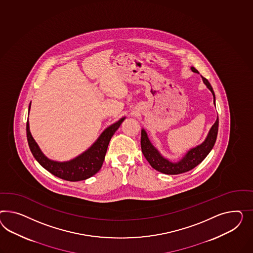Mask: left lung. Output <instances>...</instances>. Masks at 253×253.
Returning <instances> with one entry per match:
<instances>
[{
  "instance_id": "left-lung-1",
  "label": "left lung",
  "mask_w": 253,
  "mask_h": 253,
  "mask_svg": "<svg viewBox=\"0 0 253 253\" xmlns=\"http://www.w3.org/2000/svg\"><path fill=\"white\" fill-rule=\"evenodd\" d=\"M191 69L193 73L199 74L198 71L194 67H191ZM202 79L205 83V85L207 86V88L212 92L213 104L215 106V96L210 83L203 76H202ZM218 117H217L215 123H213V125L211 127L205 141L202 144H198L197 146L187 151L184 156L177 162H172L161 155V153L157 150L151 143L150 139L147 135V132L144 129H142V132H141L142 152L146 160L148 161V163L151 165V167L156 170L168 175H177L180 173H184L194 169L196 166H198L211 152L216 141L217 132H218Z\"/></svg>"
}]
</instances>
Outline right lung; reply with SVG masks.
Listing matches in <instances>:
<instances>
[{
    "mask_svg": "<svg viewBox=\"0 0 253 253\" xmlns=\"http://www.w3.org/2000/svg\"><path fill=\"white\" fill-rule=\"evenodd\" d=\"M30 107L31 102L29 104L28 113ZM125 119L126 117H123L116 123L106 128L88 149L69 161L59 162L46 157L32 136L29 130V123L28 121L27 137L28 145L35 159L52 175L68 181L84 180L94 176L101 169L109 141Z\"/></svg>",
    "mask_w": 253,
    "mask_h": 253,
    "instance_id": "1",
    "label": "right lung"
}]
</instances>
